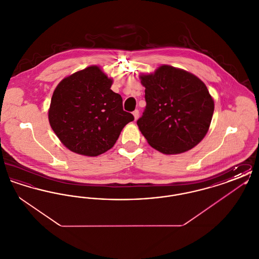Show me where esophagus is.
I'll return each instance as SVG.
<instances>
[{
    "instance_id": "esophagus-1",
    "label": "esophagus",
    "mask_w": 259,
    "mask_h": 259,
    "mask_svg": "<svg viewBox=\"0 0 259 259\" xmlns=\"http://www.w3.org/2000/svg\"><path fill=\"white\" fill-rule=\"evenodd\" d=\"M133 115H134V118H135V120H137L138 118H139V115H140V112L138 110H136V111H133Z\"/></svg>"
}]
</instances>
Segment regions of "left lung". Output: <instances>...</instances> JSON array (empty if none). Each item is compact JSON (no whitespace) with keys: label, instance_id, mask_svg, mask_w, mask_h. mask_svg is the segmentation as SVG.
<instances>
[{"label":"left lung","instance_id":"left-lung-1","mask_svg":"<svg viewBox=\"0 0 259 259\" xmlns=\"http://www.w3.org/2000/svg\"><path fill=\"white\" fill-rule=\"evenodd\" d=\"M147 107L137 121L150 147L180 154L197 146L209 131L214 102L206 84L183 69L162 65L140 74Z\"/></svg>","mask_w":259,"mask_h":259}]
</instances>
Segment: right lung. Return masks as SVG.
<instances>
[{
    "instance_id": "1",
    "label": "right lung",
    "mask_w": 259,
    "mask_h": 259,
    "mask_svg": "<svg viewBox=\"0 0 259 259\" xmlns=\"http://www.w3.org/2000/svg\"><path fill=\"white\" fill-rule=\"evenodd\" d=\"M112 78L89 66L63 78L56 87L49 120L62 144L74 153L98 156L111 149L124 126L134 120L122 98L111 89Z\"/></svg>"
}]
</instances>
